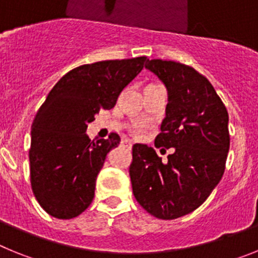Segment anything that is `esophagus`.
Masks as SVG:
<instances>
[{
	"label": "esophagus",
	"instance_id": "1",
	"mask_svg": "<svg viewBox=\"0 0 258 258\" xmlns=\"http://www.w3.org/2000/svg\"><path fill=\"white\" fill-rule=\"evenodd\" d=\"M122 146H125V147H127V149H132V146H133V142H132L131 140H127V138H124V140L121 141Z\"/></svg>",
	"mask_w": 258,
	"mask_h": 258
}]
</instances>
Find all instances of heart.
I'll return each instance as SVG.
<instances>
[{
	"instance_id": "1",
	"label": "heart",
	"mask_w": 258,
	"mask_h": 258,
	"mask_svg": "<svg viewBox=\"0 0 258 258\" xmlns=\"http://www.w3.org/2000/svg\"><path fill=\"white\" fill-rule=\"evenodd\" d=\"M141 127H142V126H141V125H137V126L134 127V131H136V133H138V132H141Z\"/></svg>"
}]
</instances>
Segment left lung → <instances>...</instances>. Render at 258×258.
<instances>
[{"label":"left lung","mask_w":258,"mask_h":258,"mask_svg":"<svg viewBox=\"0 0 258 258\" xmlns=\"http://www.w3.org/2000/svg\"><path fill=\"white\" fill-rule=\"evenodd\" d=\"M168 92L156 147L173 149L163 163L152 147L133 146L129 168L137 202L150 214L174 220L199 208L225 172L230 147L229 113L208 79L177 61L145 66Z\"/></svg>","instance_id":"obj_1"}]
</instances>
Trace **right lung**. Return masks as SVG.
<instances>
[{
    "instance_id": "obj_1",
    "label": "right lung",
    "mask_w": 258,
    "mask_h": 258,
    "mask_svg": "<svg viewBox=\"0 0 258 258\" xmlns=\"http://www.w3.org/2000/svg\"><path fill=\"white\" fill-rule=\"evenodd\" d=\"M146 56L84 64L61 77L31 127V184L46 213L70 220L93 202L98 173L120 137L90 141L86 129L99 109L115 107L142 71Z\"/></svg>"
}]
</instances>
